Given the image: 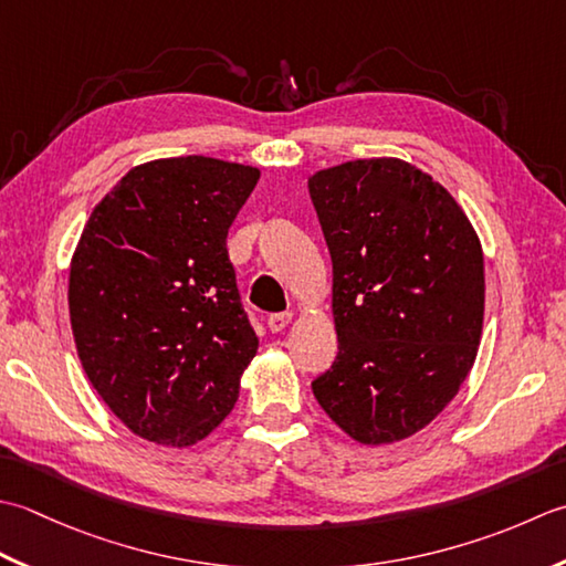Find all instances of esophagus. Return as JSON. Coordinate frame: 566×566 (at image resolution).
<instances>
[{"label": "esophagus", "instance_id": "obj_1", "mask_svg": "<svg viewBox=\"0 0 566 566\" xmlns=\"http://www.w3.org/2000/svg\"><path fill=\"white\" fill-rule=\"evenodd\" d=\"M291 319H293L291 313H273V315H269V329L283 332L287 325H291Z\"/></svg>", "mask_w": 566, "mask_h": 566}]
</instances>
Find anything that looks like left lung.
Segmentation results:
<instances>
[{
  "label": "left lung",
  "mask_w": 566,
  "mask_h": 566,
  "mask_svg": "<svg viewBox=\"0 0 566 566\" xmlns=\"http://www.w3.org/2000/svg\"><path fill=\"white\" fill-rule=\"evenodd\" d=\"M339 352L313 394L364 444L422 430L459 394L483 325V251L457 200L400 158L315 172Z\"/></svg>",
  "instance_id": "8db88e82"
}]
</instances>
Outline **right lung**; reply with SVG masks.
Masks as SVG:
<instances>
[{"mask_svg": "<svg viewBox=\"0 0 566 566\" xmlns=\"http://www.w3.org/2000/svg\"><path fill=\"white\" fill-rule=\"evenodd\" d=\"M259 170L207 156L136 166L112 188L71 263V325L99 398L134 434L188 447L239 398L256 356L227 234Z\"/></svg>", "mask_w": 566, "mask_h": 566, "instance_id": "add662e5", "label": "right lung"}]
</instances>
